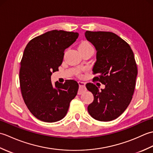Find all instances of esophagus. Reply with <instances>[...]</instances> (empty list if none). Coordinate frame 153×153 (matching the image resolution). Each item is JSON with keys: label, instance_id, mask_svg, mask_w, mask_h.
I'll return each instance as SVG.
<instances>
[{"label": "esophagus", "instance_id": "1", "mask_svg": "<svg viewBox=\"0 0 153 153\" xmlns=\"http://www.w3.org/2000/svg\"><path fill=\"white\" fill-rule=\"evenodd\" d=\"M78 84L79 86V93H82V92H83V91L85 90V83L83 82H81V81H79Z\"/></svg>", "mask_w": 153, "mask_h": 153}]
</instances>
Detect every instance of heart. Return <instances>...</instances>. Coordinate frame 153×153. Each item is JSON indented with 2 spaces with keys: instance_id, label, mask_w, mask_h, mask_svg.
<instances>
[{
  "instance_id": "heart-1",
  "label": "heart",
  "mask_w": 153,
  "mask_h": 153,
  "mask_svg": "<svg viewBox=\"0 0 153 153\" xmlns=\"http://www.w3.org/2000/svg\"><path fill=\"white\" fill-rule=\"evenodd\" d=\"M89 48H93V47L91 46V45L89 42H87V41H83L79 45V51L89 49Z\"/></svg>"
}]
</instances>
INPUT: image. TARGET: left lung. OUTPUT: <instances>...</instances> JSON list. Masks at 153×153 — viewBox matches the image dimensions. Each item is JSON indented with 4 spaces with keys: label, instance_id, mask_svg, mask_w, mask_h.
<instances>
[{
    "label": "left lung",
    "instance_id": "1",
    "mask_svg": "<svg viewBox=\"0 0 153 153\" xmlns=\"http://www.w3.org/2000/svg\"><path fill=\"white\" fill-rule=\"evenodd\" d=\"M87 40L95 48L94 79L105 85L99 89L92 83L86 87L94 100L87 107L94 119L108 122L116 119L128 108L134 95L137 68L130 46L116 34L108 31L85 33Z\"/></svg>",
    "mask_w": 153,
    "mask_h": 153
}]
</instances>
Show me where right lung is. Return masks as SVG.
<instances>
[{
    "label": "right lung",
    "instance_id": "obj_1",
    "mask_svg": "<svg viewBox=\"0 0 153 153\" xmlns=\"http://www.w3.org/2000/svg\"><path fill=\"white\" fill-rule=\"evenodd\" d=\"M79 34L52 30L31 39L23 54L19 83L23 99L35 118L55 122L66 115L79 85L76 81L51 82V75L62 63L64 52L76 41Z\"/></svg>",
    "mask_w": 153,
    "mask_h": 153
}]
</instances>
